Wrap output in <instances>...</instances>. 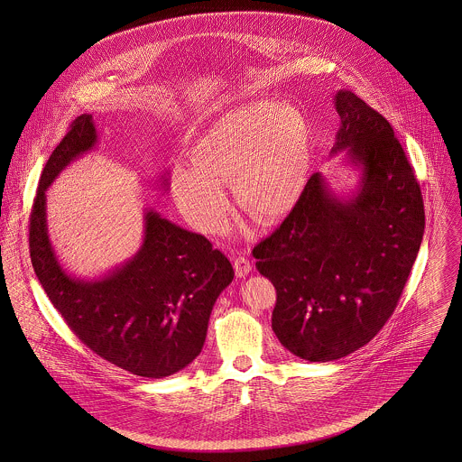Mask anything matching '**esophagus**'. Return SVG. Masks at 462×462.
<instances>
[{
  "label": "esophagus",
  "mask_w": 462,
  "mask_h": 462,
  "mask_svg": "<svg viewBox=\"0 0 462 462\" xmlns=\"http://www.w3.org/2000/svg\"><path fill=\"white\" fill-rule=\"evenodd\" d=\"M232 262H234V269H236V274L239 278H245L250 274L252 271V262L246 258V256H232Z\"/></svg>",
  "instance_id": "obj_1"
}]
</instances>
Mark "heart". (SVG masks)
<instances>
[{"instance_id": "heart-1", "label": "heart", "mask_w": 462, "mask_h": 462, "mask_svg": "<svg viewBox=\"0 0 462 462\" xmlns=\"http://www.w3.org/2000/svg\"><path fill=\"white\" fill-rule=\"evenodd\" d=\"M189 162L171 170V193L186 219L217 234L230 216L223 186L232 184L239 207L274 221L301 202L313 168L305 115L289 104H246L208 125L189 151Z\"/></svg>"}]
</instances>
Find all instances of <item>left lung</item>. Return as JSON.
Masks as SVG:
<instances>
[{"label": "left lung", "instance_id": "obj_1", "mask_svg": "<svg viewBox=\"0 0 462 462\" xmlns=\"http://www.w3.org/2000/svg\"><path fill=\"white\" fill-rule=\"evenodd\" d=\"M335 106L342 125L331 154L347 151L361 168L358 193L338 200L313 173L301 202L254 248L276 289L274 335L319 363L358 351L383 329L425 228L420 184L390 122L349 90Z\"/></svg>", "mask_w": 462, "mask_h": 462}]
</instances>
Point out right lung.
Masks as SVG:
<instances>
[{"mask_svg":"<svg viewBox=\"0 0 462 462\" xmlns=\"http://www.w3.org/2000/svg\"><path fill=\"white\" fill-rule=\"evenodd\" d=\"M97 142L92 115L78 116L50 155L30 214V256L52 307L101 358L140 377L171 375L202 353L212 307L234 280L226 256L200 234L145 212L140 252L99 280H78L54 255L46 191Z\"/></svg>","mask_w":462,"mask_h":462,"instance_id":"add662e5","label":"right lung"}]
</instances>
